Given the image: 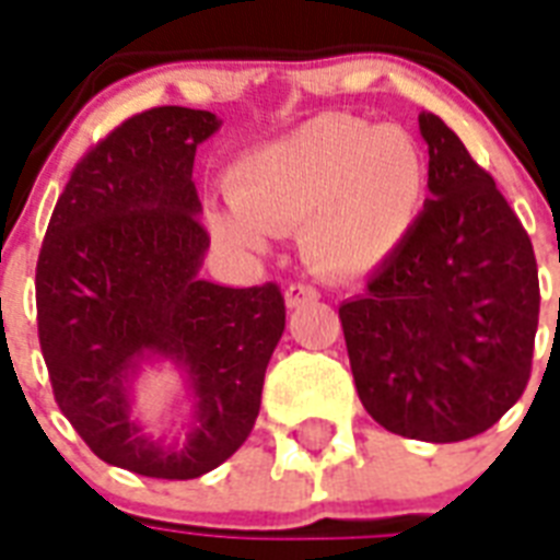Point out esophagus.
<instances>
[{
	"instance_id": "obj_1",
	"label": "esophagus",
	"mask_w": 560,
	"mask_h": 560,
	"mask_svg": "<svg viewBox=\"0 0 560 560\" xmlns=\"http://www.w3.org/2000/svg\"><path fill=\"white\" fill-rule=\"evenodd\" d=\"M320 296V291L314 288V284H305V281H293L288 284V291H284V302H288V308H296L302 302H312Z\"/></svg>"
}]
</instances>
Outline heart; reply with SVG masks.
<instances>
[{"label": "heart", "mask_w": 560, "mask_h": 560, "mask_svg": "<svg viewBox=\"0 0 560 560\" xmlns=\"http://www.w3.org/2000/svg\"><path fill=\"white\" fill-rule=\"evenodd\" d=\"M424 160L397 127L326 115L240 156L228 172L231 210H213V237L264 252L269 234L300 231L305 264L359 276L395 255L424 198Z\"/></svg>", "instance_id": "1"}]
</instances>
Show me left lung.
Returning <instances> with one entry per match:
<instances>
[{
  "label": "left lung",
  "mask_w": 560,
  "mask_h": 560,
  "mask_svg": "<svg viewBox=\"0 0 560 560\" xmlns=\"http://www.w3.org/2000/svg\"><path fill=\"white\" fill-rule=\"evenodd\" d=\"M418 127L430 198L338 317L371 418L397 436L463 442L523 397L540 281L532 240L495 180L439 115L421 112Z\"/></svg>",
  "instance_id": "obj_1"
}]
</instances>
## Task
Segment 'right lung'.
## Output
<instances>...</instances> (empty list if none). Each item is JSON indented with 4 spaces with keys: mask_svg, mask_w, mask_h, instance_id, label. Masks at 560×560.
Returning <instances> with one entry per match:
<instances>
[{
    "mask_svg": "<svg viewBox=\"0 0 560 560\" xmlns=\"http://www.w3.org/2000/svg\"><path fill=\"white\" fill-rule=\"evenodd\" d=\"M217 130L213 112L184 106L118 124L70 172L37 255V338L56 404L103 463L144 478H201L246 442L284 332L279 284L198 276L210 234L192 163ZM151 354L194 385L184 446L153 443L129 418V380Z\"/></svg>",
    "mask_w": 560,
    "mask_h": 560,
    "instance_id": "1",
    "label": "right lung"
}]
</instances>
